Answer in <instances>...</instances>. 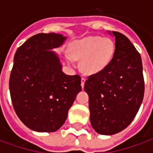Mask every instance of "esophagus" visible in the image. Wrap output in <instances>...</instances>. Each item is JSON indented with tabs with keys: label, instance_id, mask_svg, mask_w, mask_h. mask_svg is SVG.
I'll use <instances>...</instances> for the list:
<instances>
[{
	"label": "esophagus",
	"instance_id": "obj_1",
	"mask_svg": "<svg viewBox=\"0 0 153 153\" xmlns=\"http://www.w3.org/2000/svg\"><path fill=\"white\" fill-rule=\"evenodd\" d=\"M85 81H86V79H85L84 78H82V79H81V87H82V88H83V87H84V83H85Z\"/></svg>",
	"mask_w": 153,
	"mask_h": 153
}]
</instances>
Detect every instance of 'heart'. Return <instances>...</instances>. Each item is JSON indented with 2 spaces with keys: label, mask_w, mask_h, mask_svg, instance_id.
Returning a JSON list of instances; mask_svg holds the SVG:
<instances>
[{
  "label": "heart",
  "mask_w": 153,
  "mask_h": 153,
  "mask_svg": "<svg viewBox=\"0 0 153 153\" xmlns=\"http://www.w3.org/2000/svg\"><path fill=\"white\" fill-rule=\"evenodd\" d=\"M115 55V42L109 38L89 36L80 39L70 47L68 63L80 60L81 70L88 75L102 73L110 66Z\"/></svg>",
  "instance_id": "b5f03b06"
}]
</instances>
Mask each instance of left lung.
I'll use <instances>...</instances> for the list:
<instances>
[{
    "label": "left lung",
    "mask_w": 153,
    "mask_h": 153,
    "mask_svg": "<svg viewBox=\"0 0 153 153\" xmlns=\"http://www.w3.org/2000/svg\"><path fill=\"white\" fill-rule=\"evenodd\" d=\"M115 39V55L102 73L84 83L89 97L90 122L100 134L112 135L128 126L138 113L144 95L140 54L126 36L109 33Z\"/></svg>",
    "instance_id": "left-lung-1"
}]
</instances>
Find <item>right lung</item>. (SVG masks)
<instances>
[{
	"label": "right lung",
	"instance_id": "right-lung-1",
	"mask_svg": "<svg viewBox=\"0 0 153 153\" xmlns=\"http://www.w3.org/2000/svg\"><path fill=\"white\" fill-rule=\"evenodd\" d=\"M67 37L38 33L19 47L10 77V93L15 113L28 128L55 132L64 125L81 88L79 75H68L54 48Z\"/></svg>",
	"mask_w": 153,
	"mask_h": 153
}]
</instances>
